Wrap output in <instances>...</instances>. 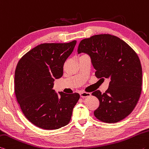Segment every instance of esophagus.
Masks as SVG:
<instances>
[{
	"instance_id": "34e87169",
	"label": "esophagus",
	"mask_w": 149,
	"mask_h": 149,
	"mask_svg": "<svg viewBox=\"0 0 149 149\" xmlns=\"http://www.w3.org/2000/svg\"><path fill=\"white\" fill-rule=\"evenodd\" d=\"M80 95L81 97H86L90 96H91V94L89 92H80Z\"/></svg>"
}]
</instances>
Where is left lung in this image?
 Segmentation results:
<instances>
[{
  "label": "left lung",
  "instance_id": "left-lung-1",
  "mask_svg": "<svg viewBox=\"0 0 149 149\" xmlns=\"http://www.w3.org/2000/svg\"><path fill=\"white\" fill-rule=\"evenodd\" d=\"M77 52L91 57L97 78L109 80L106 92L92 94L100 102L95 117L110 123L125 118L135 108L142 90V67L135 51L116 36L99 34L82 40Z\"/></svg>",
  "mask_w": 149,
  "mask_h": 149
}]
</instances>
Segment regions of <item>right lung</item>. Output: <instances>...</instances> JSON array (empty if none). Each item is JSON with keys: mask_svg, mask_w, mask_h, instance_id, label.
<instances>
[{"mask_svg": "<svg viewBox=\"0 0 149 149\" xmlns=\"http://www.w3.org/2000/svg\"><path fill=\"white\" fill-rule=\"evenodd\" d=\"M77 41L67 43H43L26 53L16 66L14 91L24 115L43 130L67 125L80 98L78 93L65 94L53 89L55 79L63 74V65Z\"/></svg>", "mask_w": 149, "mask_h": 149, "instance_id": "obj_1", "label": "right lung"}]
</instances>
